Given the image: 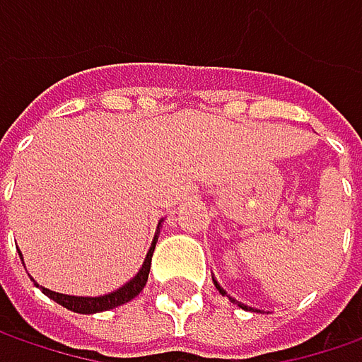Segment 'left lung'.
Segmentation results:
<instances>
[{"label": "left lung", "mask_w": 362, "mask_h": 362, "mask_svg": "<svg viewBox=\"0 0 362 362\" xmlns=\"http://www.w3.org/2000/svg\"><path fill=\"white\" fill-rule=\"evenodd\" d=\"M214 284H216V288L217 290H219V294H221V296H226V290H223V288H221V286L217 284L216 282V278H214ZM231 302H235V300L233 298H230ZM235 304H238V306H240V308H243V310H252V308H250V306H245V304H242V302H235Z\"/></svg>", "instance_id": "1"}]
</instances>
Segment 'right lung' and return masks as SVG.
Segmentation results:
<instances>
[{
  "label": "right lung",
  "instance_id": "obj_1",
  "mask_svg": "<svg viewBox=\"0 0 362 362\" xmlns=\"http://www.w3.org/2000/svg\"><path fill=\"white\" fill-rule=\"evenodd\" d=\"M163 221V219H160ZM160 221L159 226H157V231H155V238H153V243H151V247H148V252H146L145 262H143V266H141V270L136 272L134 276H132L131 280L127 282L124 286H120L119 290H115V292H110V294H105V296H70V294H60V292H54V290H48V288H44V286H40L37 282H34L48 298H52L54 302H58L60 306L64 308H68V310H72V313L78 314H94V313H105V310H112V308H117L120 304H127V302H131L134 296H139L141 294V290L145 288L146 280H148V272H151V257H153V252H155V243L159 240V231H160ZM20 259L23 262V257ZM34 280V278H32Z\"/></svg>",
  "mask_w": 362,
  "mask_h": 362
}]
</instances>
